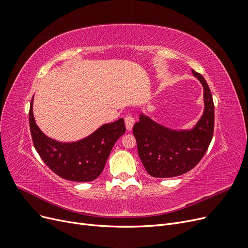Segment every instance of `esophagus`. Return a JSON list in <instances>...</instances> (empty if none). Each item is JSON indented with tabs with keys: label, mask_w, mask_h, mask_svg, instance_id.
<instances>
[{
	"label": "esophagus",
	"mask_w": 248,
	"mask_h": 248,
	"mask_svg": "<svg viewBox=\"0 0 248 248\" xmlns=\"http://www.w3.org/2000/svg\"><path fill=\"white\" fill-rule=\"evenodd\" d=\"M134 125V118L132 116H126L125 117V126L126 129L130 131L132 129V127Z\"/></svg>",
	"instance_id": "1"
}]
</instances>
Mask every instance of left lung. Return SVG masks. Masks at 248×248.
<instances>
[{
  "label": "left lung",
  "instance_id": "left-lung-1",
  "mask_svg": "<svg viewBox=\"0 0 248 248\" xmlns=\"http://www.w3.org/2000/svg\"><path fill=\"white\" fill-rule=\"evenodd\" d=\"M204 89V111L189 129H171L155 122L144 112L133 126L138 152L148 174L171 178L192 170L205 155L214 131V104L205 78L191 70Z\"/></svg>",
  "mask_w": 248,
  "mask_h": 248
}]
</instances>
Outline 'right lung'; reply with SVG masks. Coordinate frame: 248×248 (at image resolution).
Wrapping results in <instances>:
<instances>
[{"label": "right lung", "instance_id": "add662e5", "mask_svg": "<svg viewBox=\"0 0 248 248\" xmlns=\"http://www.w3.org/2000/svg\"><path fill=\"white\" fill-rule=\"evenodd\" d=\"M34 96L29 121L33 144L42 160L58 176L74 182H90L100 176L115 142L125 133L124 120L103 124L90 136L77 141L62 142L44 134L33 114Z\"/></svg>", "mask_w": 248, "mask_h": 248}]
</instances>
